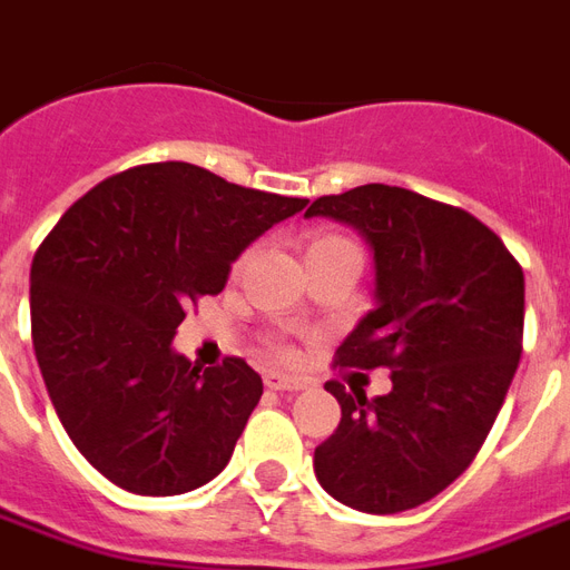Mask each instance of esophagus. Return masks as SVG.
Returning <instances> with one entry per match:
<instances>
[{
    "label": "esophagus",
    "mask_w": 570,
    "mask_h": 570,
    "mask_svg": "<svg viewBox=\"0 0 570 570\" xmlns=\"http://www.w3.org/2000/svg\"><path fill=\"white\" fill-rule=\"evenodd\" d=\"M266 389H272V391H298V389H302V380H295V376H284V373H266Z\"/></svg>",
    "instance_id": "34e87169"
}]
</instances>
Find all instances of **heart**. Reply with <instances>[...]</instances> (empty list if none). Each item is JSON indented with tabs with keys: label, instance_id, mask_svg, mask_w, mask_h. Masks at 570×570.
Returning a JSON list of instances; mask_svg holds the SVG:
<instances>
[{
	"label": "heart",
	"instance_id": "1",
	"mask_svg": "<svg viewBox=\"0 0 570 570\" xmlns=\"http://www.w3.org/2000/svg\"><path fill=\"white\" fill-rule=\"evenodd\" d=\"M334 250H358V247L350 242V238L343 236H334V233H320V236H314L311 242H307V256H316V254H334ZM272 353L277 355V358H289V346L286 343H272Z\"/></svg>",
	"mask_w": 570,
	"mask_h": 570
}]
</instances>
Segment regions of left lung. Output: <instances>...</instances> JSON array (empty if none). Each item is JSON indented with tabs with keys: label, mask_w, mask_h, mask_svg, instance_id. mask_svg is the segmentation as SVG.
Listing matches in <instances>:
<instances>
[{
	"label": "left lung",
	"mask_w": 570,
	"mask_h": 570,
	"mask_svg": "<svg viewBox=\"0 0 570 570\" xmlns=\"http://www.w3.org/2000/svg\"><path fill=\"white\" fill-rule=\"evenodd\" d=\"M373 247L376 307L337 346V367H389L367 401L328 382L341 424L314 472L337 502L397 514L463 475L488 440L523 353V268L466 208L391 185L314 199Z\"/></svg>",
	"instance_id": "1"
}]
</instances>
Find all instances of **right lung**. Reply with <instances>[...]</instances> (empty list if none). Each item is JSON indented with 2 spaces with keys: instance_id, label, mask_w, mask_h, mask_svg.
Returning <instances> with one entry per match:
<instances>
[{
  "instance_id": "right-lung-1",
  "label": "right lung",
  "mask_w": 570,
  "mask_h": 570,
  "mask_svg": "<svg viewBox=\"0 0 570 570\" xmlns=\"http://www.w3.org/2000/svg\"><path fill=\"white\" fill-rule=\"evenodd\" d=\"M304 206L185 160L142 164L82 194L35 250V358L71 442L112 484L179 497L227 466L263 380L245 358L203 371L173 337Z\"/></svg>"
}]
</instances>
